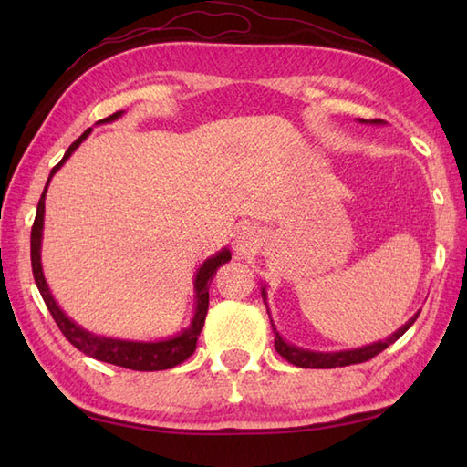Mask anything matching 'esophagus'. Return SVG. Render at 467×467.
I'll return each mask as SVG.
<instances>
[{
  "mask_svg": "<svg viewBox=\"0 0 467 467\" xmlns=\"http://www.w3.org/2000/svg\"><path fill=\"white\" fill-rule=\"evenodd\" d=\"M259 233L254 226H241L234 234V251L236 254H251L259 249Z\"/></svg>",
  "mask_w": 467,
  "mask_h": 467,
  "instance_id": "esophagus-1",
  "label": "esophagus"
}]
</instances>
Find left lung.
Wrapping results in <instances>:
<instances>
[{
  "mask_svg": "<svg viewBox=\"0 0 467 467\" xmlns=\"http://www.w3.org/2000/svg\"><path fill=\"white\" fill-rule=\"evenodd\" d=\"M359 122L383 124V120H359ZM261 295H263V301L266 305V289H265V285L261 286ZM266 313H269V319H271L269 306H266ZM418 315L420 313H415L408 323H405L403 327H400V329L395 331L393 335L387 337V339L375 341V343L365 345V347H357V349H347V351H311V349H303V347H296L293 343H286L283 337H281V333L276 331V327H275V323L271 319L273 331H275V349H276V353L283 355L286 361L296 365V367H303V369H333V367H345V365L363 363V361L373 359L375 355H379L391 343L398 341L400 337L415 323V319H418Z\"/></svg>",
  "mask_w": 467,
  "mask_h": 467,
  "instance_id": "obj_1",
  "label": "left lung"
}]
</instances>
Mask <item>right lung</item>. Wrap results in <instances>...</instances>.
<instances>
[{"label": "right lung", "instance_id": "add662e5", "mask_svg": "<svg viewBox=\"0 0 467 467\" xmlns=\"http://www.w3.org/2000/svg\"><path fill=\"white\" fill-rule=\"evenodd\" d=\"M124 110L116 112L112 116L104 118L98 124H108L114 122L118 118H122ZM92 128L78 138V140L67 148L62 161H59L52 172H49V178L46 182V188L42 192V198L37 202V213H36V221L32 226V271H34V279L39 293H42V299L47 305V311L52 313L56 325L59 327V331L64 333L66 339L72 343L76 349H80L82 353L94 357L98 361L104 363H112L118 367H126V369L132 371H162V369H171L174 365H181L186 361L196 349V341L198 335H201L204 319H206V311H208V289H211V283L214 279V275L218 271V266H223L224 263L231 261V251L221 249L216 254L208 256V259L198 266V271L194 275V315L191 325L182 329L181 333H176L174 337H168V339L161 341H130V339H116V337H104V335H96L92 331L84 329V327L78 325L76 321L69 319V317L59 309V305L56 303L52 291L46 283L44 269H42V236H44V213H46V192H47V184L52 181V176L64 166L69 156L76 152V148L80 146L88 136H90Z\"/></svg>", "mask_w": 467, "mask_h": 467}]
</instances>
